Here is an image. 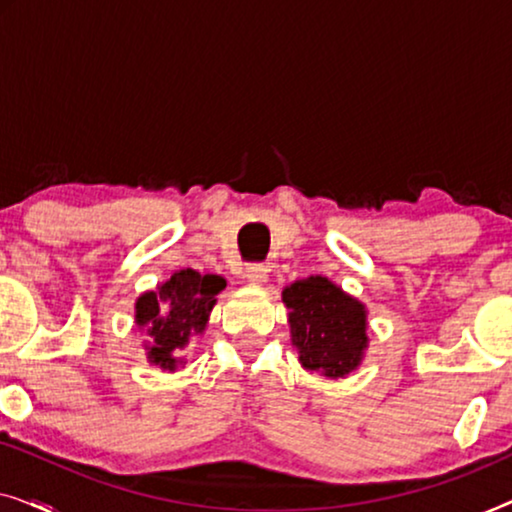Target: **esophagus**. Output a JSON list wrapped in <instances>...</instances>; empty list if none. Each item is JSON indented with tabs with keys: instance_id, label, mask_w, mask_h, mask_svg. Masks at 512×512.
Listing matches in <instances>:
<instances>
[{
	"instance_id": "34e87169",
	"label": "esophagus",
	"mask_w": 512,
	"mask_h": 512,
	"mask_svg": "<svg viewBox=\"0 0 512 512\" xmlns=\"http://www.w3.org/2000/svg\"><path fill=\"white\" fill-rule=\"evenodd\" d=\"M244 279H247L249 284H263L265 279H268V265L249 263L247 268H244Z\"/></svg>"
}]
</instances>
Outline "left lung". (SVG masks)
I'll use <instances>...</instances> for the list:
<instances>
[{
	"label": "left lung",
	"instance_id": "1",
	"mask_svg": "<svg viewBox=\"0 0 512 512\" xmlns=\"http://www.w3.org/2000/svg\"><path fill=\"white\" fill-rule=\"evenodd\" d=\"M291 342L305 370L338 380L359 368L368 347L366 307L326 277L298 279L282 291Z\"/></svg>",
	"mask_w": 512,
	"mask_h": 512
}]
</instances>
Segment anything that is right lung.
I'll return each instance as SVG.
<instances>
[{"label":"right lung","instance_id":"1","mask_svg":"<svg viewBox=\"0 0 512 512\" xmlns=\"http://www.w3.org/2000/svg\"><path fill=\"white\" fill-rule=\"evenodd\" d=\"M223 289V277L200 275L186 268L174 272L156 291L142 293L135 303V324L151 338L146 345L149 363L163 370L177 368L181 363L179 349H184L195 335L205 333L216 293Z\"/></svg>","mask_w":512,"mask_h":512}]
</instances>
